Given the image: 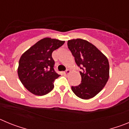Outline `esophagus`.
<instances>
[{"mask_svg":"<svg viewBox=\"0 0 129 129\" xmlns=\"http://www.w3.org/2000/svg\"><path fill=\"white\" fill-rule=\"evenodd\" d=\"M63 73H64V74H65V75L68 74H70V70H69V69H67V70H66V71L64 72Z\"/></svg>","mask_w":129,"mask_h":129,"instance_id":"1","label":"esophagus"}]
</instances>
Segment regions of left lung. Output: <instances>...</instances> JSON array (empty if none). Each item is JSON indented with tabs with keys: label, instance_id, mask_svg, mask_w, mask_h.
Instances as JSON below:
<instances>
[{
	"label": "left lung",
	"instance_id": "8db88e82",
	"mask_svg": "<svg viewBox=\"0 0 129 129\" xmlns=\"http://www.w3.org/2000/svg\"><path fill=\"white\" fill-rule=\"evenodd\" d=\"M67 44L77 65L81 69V83L78 86H72V90L79 98H92L101 92L108 81V59L94 44L86 40H69Z\"/></svg>",
	"mask_w": 129,
	"mask_h": 129
}]
</instances>
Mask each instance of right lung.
<instances>
[{
  "label": "right lung",
  "mask_w": 129,
  "mask_h": 129,
  "mask_svg": "<svg viewBox=\"0 0 129 129\" xmlns=\"http://www.w3.org/2000/svg\"><path fill=\"white\" fill-rule=\"evenodd\" d=\"M64 41L46 37L39 41L21 55L18 76L26 89L37 95H46L54 87L59 75L53 69L52 52L61 47Z\"/></svg>",
  "instance_id": "1"
}]
</instances>
